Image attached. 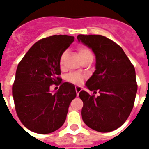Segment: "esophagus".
Returning a JSON list of instances; mask_svg holds the SVG:
<instances>
[{
	"mask_svg": "<svg viewBox=\"0 0 149 149\" xmlns=\"http://www.w3.org/2000/svg\"><path fill=\"white\" fill-rule=\"evenodd\" d=\"M75 89H76L77 95H79V93L82 91V88H81L80 86H76V87H75Z\"/></svg>",
	"mask_w": 149,
	"mask_h": 149,
	"instance_id": "esophagus-1",
	"label": "esophagus"
}]
</instances>
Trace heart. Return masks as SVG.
<instances>
[{
	"label": "heart",
	"instance_id": "obj_1",
	"mask_svg": "<svg viewBox=\"0 0 149 149\" xmlns=\"http://www.w3.org/2000/svg\"><path fill=\"white\" fill-rule=\"evenodd\" d=\"M79 52V54L80 56V57L82 58V60H84L86 58L88 57H92V52L88 49L87 47H85V46H80L77 48ZM67 57V52L65 51L63 52L62 54H61V57H60V66L61 67H63V63H64L65 58ZM85 77L82 74L79 73V72H72L70 74H69L67 76V80L69 82H72L73 84L76 85H80L81 83H82V82L84 81Z\"/></svg>",
	"mask_w": 149,
	"mask_h": 149
}]
</instances>
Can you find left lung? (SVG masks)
Here are the masks:
<instances>
[{
  "label": "left lung",
  "instance_id": "8db88e82",
  "mask_svg": "<svg viewBox=\"0 0 149 149\" xmlns=\"http://www.w3.org/2000/svg\"><path fill=\"white\" fill-rule=\"evenodd\" d=\"M79 42L95 55V70L86 83L95 97L82 90V118L89 128L101 132L115 130L130 114L137 92L136 71L122 47L100 35H79Z\"/></svg>",
  "mask_w": 149,
  "mask_h": 149
}]
</instances>
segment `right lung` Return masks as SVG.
Masks as SVG:
<instances>
[{"label": "right lung", "instance_id": "1", "mask_svg": "<svg viewBox=\"0 0 149 149\" xmlns=\"http://www.w3.org/2000/svg\"><path fill=\"white\" fill-rule=\"evenodd\" d=\"M74 37L54 35L34 44L18 64L13 97L19 118L26 128L47 134L61 128L70 104L77 97L75 86L61 83L54 93L49 88L61 83L60 57Z\"/></svg>", "mask_w": 149, "mask_h": 149}]
</instances>
